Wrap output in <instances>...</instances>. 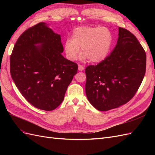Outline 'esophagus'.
<instances>
[{
  "label": "esophagus",
  "mask_w": 155,
  "mask_h": 155,
  "mask_svg": "<svg viewBox=\"0 0 155 155\" xmlns=\"http://www.w3.org/2000/svg\"><path fill=\"white\" fill-rule=\"evenodd\" d=\"M85 69V68H84V67L83 66V65H81V64H79L78 65V70L79 71H83V70Z\"/></svg>",
  "instance_id": "esophagus-1"
}]
</instances>
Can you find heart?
<instances>
[{
	"label": "heart",
	"mask_w": 155,
	"mask_h": 155,
	"mask_svg": "<svg viewBox=\"0 0 155 155\" xmlns=\"http://www.w3.org/2000/svg\"><path fill=\"white\" fill-rule=\"evenodd\" d=\"M112 43V34L106 28L81 26L73 31L72 39L65 40L63 48L70 61L77 59L81 48L82 61L88 59L91 62L97 63L107 58Z\"/></svg>",
	"instance_id": "heart-1"
}]
</instances>
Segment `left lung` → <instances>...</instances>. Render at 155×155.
I'll return each mask as SVG.
<instances>
[{"label":"left lung","instance_id":"1","mask_svg":"<svg viewBox=\"0 0 155 155\" xmlns=\"http://www.w3.org/2000/svg\"><path fill=\"white\" fill-rule=\"evenodd\" d=\"M117 44L110 55L85 69V92L100 111L115 109L132 99L143 81L146 54L132 33L118 28Z\"/></svg>","mask_w":155,"mask_h":155}]
</instances>
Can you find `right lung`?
Instances as JSON below:
<instances>
[{
  "instance_id": "obj_1",
  "label": "right lung",
  "mask_w": 155,
  "mask_h": 155,
  "mask_svg": "<svg viewBox=\"0 0 155 155\" xmlns=\"http://www.w3.org/2000/svg\"><path fill=\"white\" fill-rule=\"evenodd\" d=\"M63 51L61 35L45 22L23 32L14 46L12 78L22 95L37 109H56L78 72V64L64 58Z\"/></svg>"
}]
</instances>
